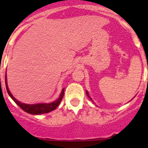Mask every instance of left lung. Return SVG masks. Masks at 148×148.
<instances>
[{"instance_id": "left-lung-1", "label": "left lung", "mask_w": 148, "mask_h": 148, "mask_svg": "<svg viewBox=\"0 0 148 148\" xmlns=\"http://www.w3.org/2000/svg\"><path fill=\"white\" fill-rule=\"evenodd\" d=\"M87 96H88V97L90 98V96H89V95H88V92H87Z\"/></svg>"}]
</instances>
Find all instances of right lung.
Wrapping results in <instances>:
<instances>
[{
  "mask_svg": "<svg viewBox=\"0 0 148 148\" xmlns=\"http://www.w3.org/2000/svg\"><path fill=\"white\" fill-rule=\"evenodd\" d=\"M5 83H6V90H7L8 94L10 95V97L12 99V100L18 104L23 111H25L27 113H30L32 115H39V114H43V113H49L50 111H53L56 109V108L59 105L60 102L62 100L63 97H64V88L62 90L61 95L56 101H55L54 102L49 103V104H23V103L19 102L18 100L13 97V95H12L10 92V90L8 88L7 85V82H6V76H5Z\"/></svg>",
  "mask_w": 148,
  "mask_h": 148,
  "instance_id": "right-lung-1",
  "label": "right lung"
}]
</instances>
